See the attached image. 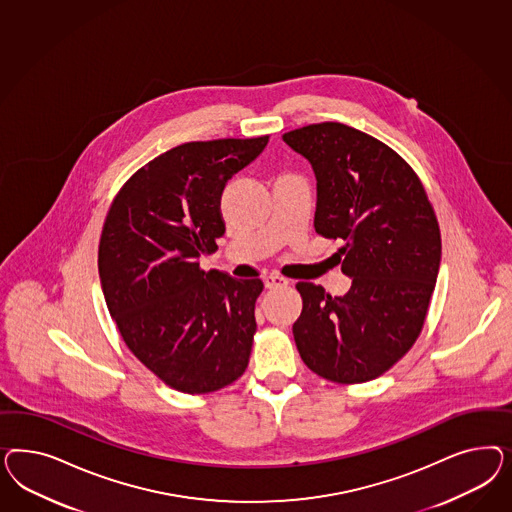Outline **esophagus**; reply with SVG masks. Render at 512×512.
Instances as JSON below:
<instances>
[{
  "label": "esophagus",
  "mask_w": 512,
  "mask_h": 512,
  "mask_svg": "<svg viewBox=\"0 0 512 512\" xmlns=\"http://www.w3.org/2000/svg\"><path fill=\"white\" fill-rule=\"evenodd\" d=\"M264 285H266V289H279V287H287L289 279L283 278L279 274H268L264 278Z\"/></svg>",
  "instance_id": "1"
}]
</instances>
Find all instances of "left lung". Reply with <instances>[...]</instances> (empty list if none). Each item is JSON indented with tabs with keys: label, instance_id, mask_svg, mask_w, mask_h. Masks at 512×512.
Here are the masks:
<instances>
[{
	"label": "left lung",
	"instance_id": "left-lung-1",
	"mask_svg": "<svg viewBox=\"0 0 512 512\" xmlns=\"http://www.w3.org/2000/svg\"><path fill=\"white\" fill-rule=\"evenodd\" d=\"M283 140L310 161L315 233L343 240L334 257L353 278L343 296L296 283V349L328 381H372L413 347L424 326L441 261L434 208L405 159L355 127L311 124Z\"/></svg>",
	"mask_w": 512,
	"mask_h": 512
}]
</instances>
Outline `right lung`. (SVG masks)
Masks as SVG:
<instances>
[{"label": "right lung", "instance_id": "1", "mask_svg": "<svg viewBox=\"0 0 512 512\" xmlns=\"http://www.w3.org/2000/svg\"><path fill=\"white\" fill-rule=\"evenodd\" d=\"M268 144L186 142L157 155L118 191L99 240V278L129 351L165 385L208 394L248 368L263 281L204 272L225 233L221 193Z\"/></svg>", "mask_w": 512, "mask_h": 512}]
</instances>
